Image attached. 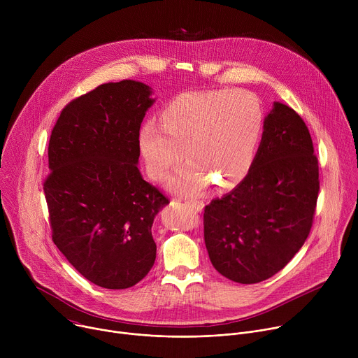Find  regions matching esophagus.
I'll use <instances>...</instances> for the list:
<instances>
[{
    "instance_id": "34e87169",
    "label": "esophagus",
    "mask_w": 358,
    "mask_h": 358,
    "mask_svg": "<svg viewBox=\"0 0 358 358\" xmlns=\"http://www.w3.org/2000/svg\"><path fill=\"white\" fill-rule=\"evenodd\" d=\"M185 202H187V206H189V208H191L194 213H201L202 208H203V203H202V201H199V199H188V201H185Z\"/></svg>"
}]
</instances>
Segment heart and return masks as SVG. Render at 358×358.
<instances>
[{
    "label": "heart",
    "mask_w": 358,
    "mask_h": 358,
    "mask_svg": "<svg viewBox=\"0 0 358 358\" xmlns=\"http://www.w3.org/2000/svg\"><path fill=\"white\" fill-rule=\"evenodd\" d=\"M262 123L261 101L248 90L187 92L163 109L160 124H143L138 145L156 181L180 163L182 151L187 164L171 177L173 191L199 194L211 181L225 189L250 169Z\"/></svg>",
    "instance_id": "b5f03b06"
}]
</instances>
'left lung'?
Returning <instances> with one entry per match:
<instances>
[{
	"label": "left lung",
	"mask_w": 358,
	"mask_h": 358,
	"mask_svg": "<svg viewBox=\"0 0 358 358\" xmlns=\"http://www.w3.org/2000/svg\"><path fill=\"white\" fill-rule=\"evenodd\" d=\"M310 133L275 101L246 177L203 210V239L213 266L252 285L283 269L309 236L319 195Z\"/></svg>",
	"instance_id": "left-lung-1"
}]
</instances>
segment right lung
Instances as JSON below:
<instances>
[{"label":"right lung","mask_w":358,"mask_h":358,"mask_svg":"<svg viewBox=\"0 0 358 358\" xmlns=\"http://www.w3.org/2000/svg\"><path fill=\"white\" fill-rule=\"evenodd\" d=\"M151 94L130 79L100 85L71 101L49 140L43 191L54 243L105 289L131 287L150 272L157 250L151 227L170 202L137 167Z\"/></svg>","instance_id":"obj_1"}]
</instances>
